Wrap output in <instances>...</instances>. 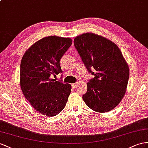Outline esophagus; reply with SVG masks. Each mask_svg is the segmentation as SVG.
Here are the masks:
<instances>
[{"mask_svg": "<svg viewBox=\"0 0 148 148\" xmlns=\"http://www.w3.org/2000/svg\"><path fill=\"white\" fill-rule=\"evenodd\" d=\"M77 83H73V84H72V86L73 87V88H75V87H77Z\"/></svg>", "mask_w": 148, "mask_h": 148, "instance_id": "esophagus-1", "label": "esophagus"}]
</instances>
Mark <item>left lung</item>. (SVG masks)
Returning a JSON list of instances; mask_svg holds the SVG:
<instances>
[{"instance_id":"obj_1","label":"left lung","mask_w":148,"mask_h":148,"mask_svg":"<svg viewBox=\"0 0 148 148\" xmlns=\"http://www.w3.org/2000/svg\"><path fill=\"white\" fill-rule=\"evenodd\" d=\"M74 45L86 69L94 75L87 84L83 100L96 112L111 111L124 97L130 77V69L120 49L112 41L93 33L75 37Z\"/></svg>"}]
</instances>
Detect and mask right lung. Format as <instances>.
<instances>
[{
	"label": "right lung",
	"mask_w": 148,
	"mask_h": 148,
	"mask_svg": "<svg viewBox=\"0 0 148 148\" xmlns=\"http://www.w3.org/2000/svg\"><path fill=\"white\" fill-rule=\"evenodd\" d=\"M72 43L71 38L45 37L30 47L22 57V91L34 109L47 116L61 112L70 95L71 84L56 81L52 77L62 73L60 60Z\"/></svg>",
	"instance_id": "obj_1"
}]
</instances>
